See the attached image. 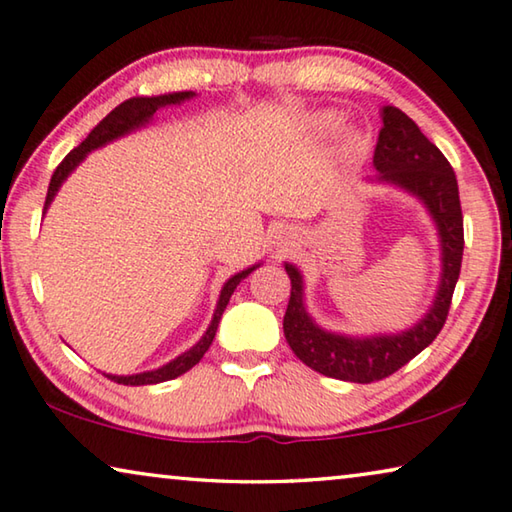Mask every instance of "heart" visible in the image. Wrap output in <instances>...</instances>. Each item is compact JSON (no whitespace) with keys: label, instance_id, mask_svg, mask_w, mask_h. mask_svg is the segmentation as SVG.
Listing matches in <instances>:
<instances>
[{"label":"heart","instance_id":"b5f03b06","mask_svg":"<svg viewBox=\"0 0 512 512\" xmlns=\"http://www.w3.org/2000/svg\"><path fill=\"white\" fill-rule=\"evenodd\" d=\"M338 116L334 112H320L316 116H311V128L316 132H332L338 125ZM338 151H341L345 157H355L361 151H364V139L355 132H348V135L341 137V144H338Z\"/></svg>","mask_w":512,"mask_h":512}]
</instances>
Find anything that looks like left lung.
Returning <instances> with one entry per match:
<instances>
[{"label":"left lung","instance_id":"1","mask_svg":"<svg viewBox=\"0 0 512 512\" xmlns=\"http://www.w3.org/2000/svg\"><path fill=\"white\" fill-rule=\"evenodd\" d=\"M382 130L377 137L373 167L377 174L368 183L398 187L423 203L439 238V283L428 311L403 332H380L368 336L338 334L320 327L304 302V277L300 267L283 263L290 277V300L283 316V334L290 350L306 366L334 380L368 384L396 373L414 359L442 332L448 306L460 277L462 249V208L458 180L442 151L423 135L410 116L398 107H382Z\"/></svg>","mask_w":512,"mask_h":512}]
</instances>
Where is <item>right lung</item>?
Instances as JSON below:
<instances>
[{"instance_id": "1", "label": "right lung", "mask_w": 512, "mask_h": 512, "mask_svg": "<svg viewBox=\"0 0 512 512\" xmlns=\"http://www.w3.org/2000/svg\"><path fill=\"white\" fill-rule=\"evenodd\" d=\"M196 96L194 91H174V93H164V96H137V98H130L121 102L119 107H114L112 112H109L105 119H102L96 128L89 132V137H86L80 146L73 148L66 157L64 162L59 164L57 169H54L52 180H50V187H47V196H45V208H43V215L50 208V203L54 201V196L61 190V185L66 183V178L73 174V171L80 167V164L86 160V155L91 151H96V148H102L107 144H112V141L121 139L125 135H130V132L146 128L148 123L153 121L155 112H160L162 107H171V105H180V102L185 100H192ZM263 263H256L247 267V270L242 272H235L233 277L224 283L222 286V293H219V300L215 306V313H212V320L206 329V334H203L199 341H196L190 350H185L183 355H178L176 359H171L169 364H164L160 368H155V371H144V373H135V375H112V373H105L109 380L125 384V387H144V384H160V382H167V380H174V377L183 375L190 371L192 366H196L201 361V357L206 355L212 338H215L217 332V325L219 320H222V313L226 309V304H229L233 290L240 286L242 279H247L251 272L256 270V267H261Z\"/></svg>"}]
</instances>
